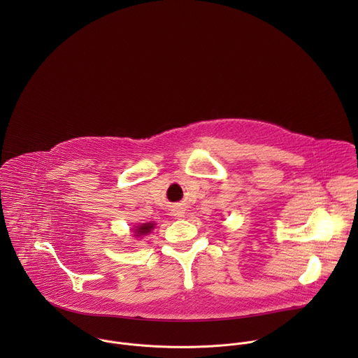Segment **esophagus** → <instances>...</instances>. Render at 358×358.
<instances>
[{"label": "esophagus", "mask_w": 358, "mask_h": 358, "mask_svg": "<svg viewBox=\"0 0 358 358\" xmlns=\"http://www.w3.org/2000/svg\"><path fill=\"white\" fill-rule=\"evenodd\" d=\"M183 213H185L183 210H175V213H173V215H175V216H178V217H182V216H183Z\"/></svg>", "instance_id": "esophagus-1"}]
</instances>
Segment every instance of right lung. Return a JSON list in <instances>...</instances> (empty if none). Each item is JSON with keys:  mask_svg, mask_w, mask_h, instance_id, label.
<instances>
[{"mask_svg": "<svg viewBox=\"0 0 358 358\" xmlns=\"http://www.w3.org/2000/svg\"><path fill=\"white\" fill-rule=\"evenodd\" d=\"M154 229V223H142L139 226H136L134 230V236L136 237H141V236H146L149 234Z\"/></svg>", "mask_w": 358, "mask_h": 358, "instance_id": "right-lung-1", "label": "right lung"}]
</instances>
